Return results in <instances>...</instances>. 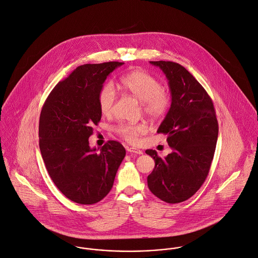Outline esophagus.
<instances>
[{"mask_svg":"<svg viewBox=\"0 0 258 258\" xmlns=\"http://www.w3.org/2000/svg\"><path fill=\"white\" fill-rule=\"evenodd\" d=\"M127 150H128V152H130V153H134V154H143L142 150H140V149H138V148L130 147V148H128Z\"/></svg>","mask_w":258,"mask_h":258,"instance_id":"esophagus-1","label":"esophagus"}]
</instances>
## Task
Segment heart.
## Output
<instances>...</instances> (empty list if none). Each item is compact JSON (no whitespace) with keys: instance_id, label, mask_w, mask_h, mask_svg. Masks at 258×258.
<instances>
[{"instance_id":"obj_1","label":"heart","mask_w":258,"mask_h":258,"mask_svg":"<svg viewBox=\"0 0 258 258\" xmlns=\"http://www.w3.org/2000/svg\"><path fill=\"white\" fill-rule=\"evenodd\" d=\"M122 88L137 98L142 103L144 113L152 119L162 118L169 110L171 98L169 93L162 88L158 79L144 70H133L123 75L120 79ZM117 99V93L111 83H107L101 88L98 95L100 111L103 115L109 116ZM116 131L128 142H136L138 137L146 132L144 124L120 123Z\"/></svg>"}]
</instances>
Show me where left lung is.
Instances as JSON below:
<instances>
[{"mask_svg":"<svg viewBox=\"0 0 258 258\" xmlns=\"http://www.w3.org/2000/svg\"><path fill=\"white\" fill-rule=\"evenodd\" d=\"M165 74L171 105L157 132L167 135L172 152L165 158L146 150L155 161L147 177L150 191L167 203H180L204 183L214 156L218 122L211 98L183 66L170 61H150Z\"/></svg>","mask_w":258,"mask_h":258,"instance_id":"8db88e82","label":"left lung"}]
</instances>
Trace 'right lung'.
I'll use <instances>...</instances> for the list:
<instances>
[{
	"instance_id": "1",
	"label": "right lung",
	"mask_w": 258,
	"mask_h": 258,
	"mask_svg": "<svg viewBox=\"0 0 258 258\" xmlns=\"http://www.w3.org/2000/svg\"><path fill=\"white\" fill-rule=\"evenodd\" d=\"M124 63L77 67L49 94L40 115L39 145L51 179L70 200L94 204L111 190L126 155L117 141L89 146L93 125L101 120L98 95L107 77Z\"/></svg>"
}]
</instances>
